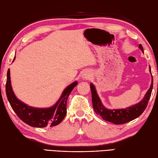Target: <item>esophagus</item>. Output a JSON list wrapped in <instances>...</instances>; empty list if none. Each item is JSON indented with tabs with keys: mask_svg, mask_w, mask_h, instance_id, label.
I'll return each instance as SVG.
<instances>
[{
	"mask_svg": "<svg viewBox=\"0 0 158 158\" xmlns=\"http://www.w3.org/2000/svg\"><path fill=\"white\" fill-rule=\"evenodd\" d=\"M90 77H91V74L89 70L83 71L81 76V78L82 80H88L90 79Z\"/></svg>",
	"mask_w": 158,
	"mask_h": 158,
	"instance_id": "obj_1",
	"label": "esophagus"
}]
</instances>
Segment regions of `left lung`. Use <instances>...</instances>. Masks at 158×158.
<instances>
[{"label": "left lung", "instance_id": "obj_1", "mask_svg": "<svg viewBox=\"0 0 158 158\" xmlns=\"http://www.w3.org/2000/svg\"><path fill=\"white\" fill-rule=\"evenodd\" d=\"M138 48L140 49L142 52H144L143 46L139 45ZM149 71L151 73V67L149 66ZM152 76V75H151ZM152 81L150 88L148 89L147 93L145 94L144 98L139 103L134 105V106L123 108V109H113L110 110L105 107L100 99L99 97L97 94V89L93 83H90V89L92 92V106L95 113L99 115L103 120L112 123L114 124L120 125L124 124V123H128L131 120L140 116L143 112L146 109L148 102L149 101L151 97V92L153 89V77Z\"/></svg>", "mask_w": 158, "mask_h": 158}]
</instances>
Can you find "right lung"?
<instances>
[{
	"label": "right lung",
	"instance_id": "1",
	"mask_svg": "<svg viewBox=\"0 0 158 158\" xmlns=\"http://www.w3.org/2000/svg\"><path fill=\"white\" fill-rule=\"evenodd\" d=\"M15 59V56L13 61ZM77 84L78 82L75 81L67 86L54 106L46 108L34 107L28 106L15 97L11 87L10 70L9 69L7 73L6 94L12 109L26 124L33 127L40 128L47 126L53 127L60 124L66 116L68 97Z\"/></svg>",
	"mask_w": 158,
	"mask_h": 158
}]
</instances>
